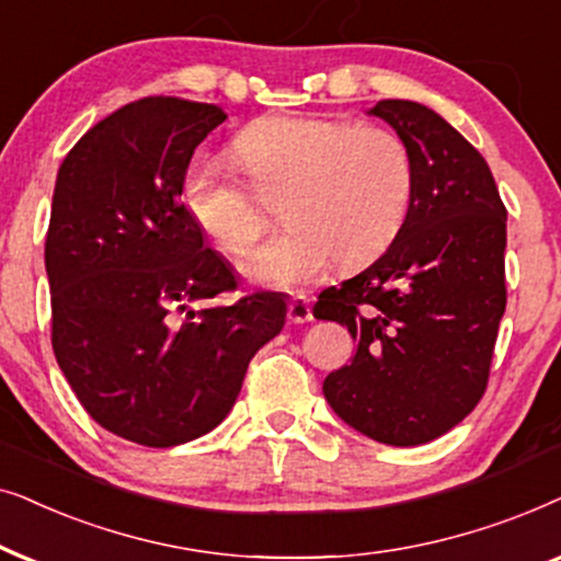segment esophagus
<instances>
[{
    "mask_svg": "<svg viewBox=\"0 0 561 561\" xmlns=\"http://www.w3.org/2000/svg\"><path fill=\"white\" fill-rule=\"evenodd\" d=\"M287 318H289V323H295V325L310 323V320H312L310 300H305V297H295V300L289 302V308H287Z\"/></svg>",
    "mask_w": 561,
    "mask_h": 561,
    "instance_id": "obj_1",
    "label": "esophagus"
}]
</instances>
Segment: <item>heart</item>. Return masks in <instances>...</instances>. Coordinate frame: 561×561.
Listing matches in <instances>:
<instances>
[{"instance_id": "obj_1", "label": "heart", "mask_w": 561, "mask_h": 561, "mask_svg": "<svg viewBox=\"0 0 561 561\" xmlns=\"http://www.w3.org/2000/svg\"><path fill=\"white\" fill-rule=\"evenodd\" d=\"M243 178L220 159L186 169L182 197L199 230L230 256L256 241L279 207L285 230L243 261V272L274 287H297L328 261L354 266L398 236L413 199L410 146L382 125L333 117H272L233 140Z\"/></svg>"}]
</instances>
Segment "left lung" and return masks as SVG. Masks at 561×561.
I'll return each mask as SVG.
<instances>
[{
	"instance_id": "1",
	"label": "left lung",
	"mask_w": 561,
	"mask_h": 561,
	"mask_svg": "<svg viewBox=\"0 0 561 561\" xmlns=\"http://www.w3.org/2000/svg\"><path fill=\"white\" fill-rule=\"evenodd\" d=\"M415 169L408 218L382 256L318 295L312 316L346 325L356 356L323 394L351 428L428 444L488 390L505 289L507 210L488 161L436 112L382 100Z\"/></svg>"
}]
</instances>
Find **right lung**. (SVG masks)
<instances>
[{"mask_svg": "<svg viewBox=\"0 0 561 561\" xmlns=\"http://www.w3.org/2000/svg\"><path fill=\"white\" fill-rule=\"evenodd\" d=\"M226 117L218 104L144 96L87 130L56 179L46 236L56 362L102 428L153 449L213 431L251 356L287 320L276 293L205 305L238 282L205 245L182 182Z\"/></svg>", "mask_w": 561, "mask_h": 561, "instance_id": "right-lung-1", "label": "right lung"}]
</instances>
